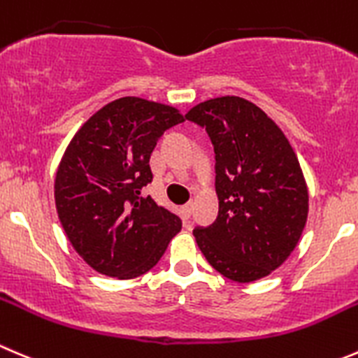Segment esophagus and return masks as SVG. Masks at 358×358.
Returning a JSON list of instances; mask_svg holds the SVG:
<instances>
[{
  "label": "esophagus",
  "instance_id": "34e87169",
  "mask_svg": "<svg viewBox=\"0 0 358 358\" xmlns=\"http://www.w3.org/2000/svg\"><path fill=\"white\" fill-rule=\"evenodd\" d=\"M192 206H194L192 203H187L182 206V217L185 218V220L190 217V213H192Z\"/></svg>",
  "mask_w": 358,
  "mask_h": 358
}]
</instances>
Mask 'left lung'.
Instances as JSON below:
<instances>
[{
	"label": "left lung",
	"mask_w": 358,
	"mask_h": 358,
	"mask_svg": "<svg viewBox=\"0 0 358 358\" xmlns=\"http://www.w3.org/2000/svg\"><path fill=\"white\" fill-rule=\"evenodd\" d=\"M185 117L206 127L217 161L218 217L194 229L197 246L232 282L271 275L308 220V185L292 145L271 117L238 96L208 99Z\"/></svg>",
	"instance_id": "8db88e82"
}]
</instances>
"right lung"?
Segmentation results:
<instances>
[{"mask_svg": "<svg viewBox=\"0 0 358 358\" xmlns=\"http://www.w3.org/2000/svg\"><path fill=\"white\" fill-rule=\"evenodd\" d=\"M176 108L126 96L87 120L64 150L54 197L69 243L94 271L119 280L159 262L182 220L141 189L166 129L183 122Z\"/></svg>", "mask_w": 358, "mask_h": 358, "instance_id": "right-lung-1", "label": "right lung"}]
</instances>
